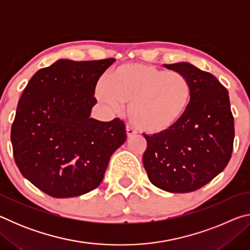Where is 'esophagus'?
I'll return each mask as SVG.
<instances>
[{"instance_id":"34e87169","label":"esophagus","mask_w":250,"mask_h":250,"mask_svg":"<svg viewBox=\"0 0 250 250\" xmlns=\"http://www.w3.org/2000/svg\"><path fill=\"white\" fill-rule=\"evenodd\" d=\"M125 132H126V137H128V139L132 138L135 134H137V131H135L133 128H131V126H126Z\"/></svg>"}]
</instances>
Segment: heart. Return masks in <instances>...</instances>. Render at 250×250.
Listing matches in <instances>:
<instances>
[{
    "label": "heart",
    "instance_id": "obj_1",
    "mask_svg": "<svg viewBox=\"0 0 250 250\" xmlns=\"http://www.w3.org/2000/svg\"><path fill=\"white\" fill-rule=\"evenodd\" d=\"M96 97L111 111L128 105L130 121L150 134L166 133L185 116L192 99L188 79L177 71L131 62L109 71Z\"/></svg>",
    "mask_w": 250,
    "mask_h": 250
}]
</instances>
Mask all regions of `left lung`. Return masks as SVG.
Instances as JSON below:
<instances>
[{
    "mask_svg": "<svg viewBox=\"0 0 250 250\" xmlns=\"http://www.w3.org/2000/svg\"><path fill=\"white\" fill-rule=\"evenodd\" d=\"M192 87L185 116L166 133L146 135L143 166L150 182L171 193L196 191L229 162L235 129L228 91L217 78L189 62L164 65Z\"/></svg>",
    "mask_w": 250,
    "mask_h": 250,
    "instance_id": "left-lung-1",
    "label": "left lung"
}]
</instances>
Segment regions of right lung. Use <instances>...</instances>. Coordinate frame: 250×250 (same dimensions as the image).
I'll use <instances>...</instances> for the list:
<instances>
[{
  "mask_svg": "<svg viewBox=\"0 0 250 250\" xmlns=\"http://www.w3.org/2000/svg\"><path fill=\"white\" fill-rule=\"evenodd\" d=\"M115 61L58 59L37 71L21 96L11 130L15 163L49 196L75 197L98 188L125 141L120 119L90 118L97 82Z\"/></svg>",
  "mask_w": 250,
  "mask_h": 250,
  "instance_id": "1",
  "label": "right lung"
}]
</instances>
